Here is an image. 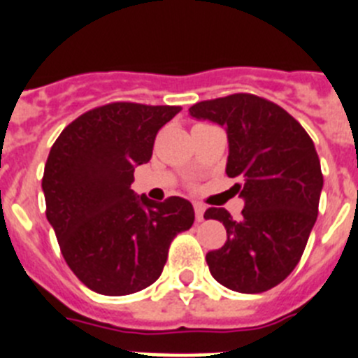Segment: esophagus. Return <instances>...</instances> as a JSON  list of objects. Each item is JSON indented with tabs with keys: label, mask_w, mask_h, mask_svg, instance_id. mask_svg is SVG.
<instances>
[{
	"label": "esophagus",
	"mask_w": 358,
	"mask_h": 358,
	"mask_svg": "<svg viewBox=\"0 0 358 358\" xmlns=\"http://www.w3.org/2000/svg\"><path fill=\"white\" fill-rule=\"evenodd\" d=\"M194 210H195V220L197 222H202L204 220V204H201V202H194Z\"/></svg>",
	"instance_id": "34e87169"
}]
</instances>
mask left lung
I'll return each mask as SVG.
<instances>
[{
  "mask_svg": "<svg viewBox=\"0 0 358 358\" xmlns=\"http://www.w3.org/2000/svg\"><path fill=\"white\" fill-rule=\"evenodd\" d=\"M189 115L226 129V173L240 179L245 201L240 220L224 208L204 213L227 233L222 248L206 255L211 276L236 292H265L301 260L317 218L322 172L314 141L283 107L251 93L197 102Z\"/></svg>",
  "mask_w": 358,
  "mask_h": 358,
  "instance_id": "8db88e82",
  "label": "left lung"
}]
</instances>
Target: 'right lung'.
Returning <instances> with one entry per match:
<instances>
[{
  "label": "right lung",
  "instance_id": "obj_1",
  "mask_svg": "<svg viewBox=\"0 0 358 358\" xmlns=\"http://www.w3.org/2000/svg\"><path fill=\"white\" fill-rule=\"evenodd\" d=\"M179 106L110 102L73 120L44 164L46 218L73 274L103 296H125L163 273L177 233L192 227L186 199L154 202L131 189L157 131Z\"/></svg>",
  "mask_w": 358,
  "mask_h": 358
}]
</instances>
